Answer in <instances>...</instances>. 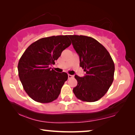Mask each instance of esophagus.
<instances>
[{
  "label": "esophagus",
  "mask_w": 135,
  "mask_h": 135,
  "mask_svg": "<svg viewBox=\"0 0 135 135\" xmlns=\"http://www.w3.org/2000/svg\"><path fill=\"white\" fill-rule=\"evenodd\" d=\"M73 76H72V75H71V74H68V79H71V78H73Z\"/></svg>",
  "instance_id": "1"
}]
</instances>
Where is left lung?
<instances>
[{"label": "left lung", "instance_id": "left-lung-1", "mask_svg": "<svg viewBox=\"0 0 135 135\" xmlns=\"http://www.w3.org/2000/svg\"><path fill=\"white\" fill-rule=\"evenodd\" d=\"M68 37L79 56L80 66L86 71L83 77L75 75L77 85L73 92L83 101H97L113 83L115 70L113 59L105 47L95 38L81 35Z\"/></svg>", "mask_w": 135, "mask_h": 135}]
</instances>
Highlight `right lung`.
<instances>
[{
  "label": "right lung",
  "mask_w": 135,
  "mask_h": 135,
  "mask_svg": "<svg viewBox=\"0 0 135 135\" xmlns=\"http://www.w3.org/2000/svg\"><path fill=\"white\" fill-rule=\"evenodd\" d=\"M71 44L68 36H51L36 41L25 51L18 62V75L32 99L49 103L58 98L68 74L56 72L49 66Z\"/></svg>",
  "instance_id": "right-lung-1"
}]
</instances>
